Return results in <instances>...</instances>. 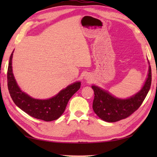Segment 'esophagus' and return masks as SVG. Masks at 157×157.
<instances>
[{
    "label": "esophagus",
    "instance_id": "esophagus-1",
    "mask_svg": "<svg viewBox=\"0 0 157 157\" xmlns=\"http://www.w3.org/2000/svg\"><path fill=\"white\" fill-rule=\"evenodd\" d=\"M84 78H85V79H87V80H88V79H90V77H89V75H88V74H87L86 75H85V77H84Z\"/></svg>",
    "mask_w": 157,
    "mask_h": 157
}]
</instances>
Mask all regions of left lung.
Returning a JSON list of instances; mask_svg holds the SVG:
<instances>
[{
    "mask_svg": "<svg viewBox=\"0 0 157 157\" xmlns=\"http://www.w3.org/2000/svg\"><path fill=\"white\" fill-rule=\"evenodd\" d=\"M151 82L152 72L150 66H149L147 77L141 89L126 99L115 97L108 91L92 85L91 88L94 89L95 95L93 109L100 118L109 123H114L126 118L141 105L150 91Z\"/></svg>",
    "mask_w": 157,
    "mask_h": 157,
    "instance_id": "left-lung-1",
    "label": "left lung"
}]
</instances>
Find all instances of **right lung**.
Here are the masks:
<instances>
[{
    "label": "right lung",
    "instance_id": "1",
    "mask_svg": "<svg viewBox=\"0 0 157 157\" xmlns=\"http://www.w3.org/2000/svg\"><path fill=\"white\" fill-rule=\"evenodd\" d=\"M10 55L7 69V86L12 100L21 110L30 116L44 121L57 120L66 109L68 100L80 88L81 82H75L68 85L57 95L46 100L32 98L21 91L13 74L12 57Z\"/></svg>",
    "mask_w": 157,
    "mask_h": 157
}]
</instances>
